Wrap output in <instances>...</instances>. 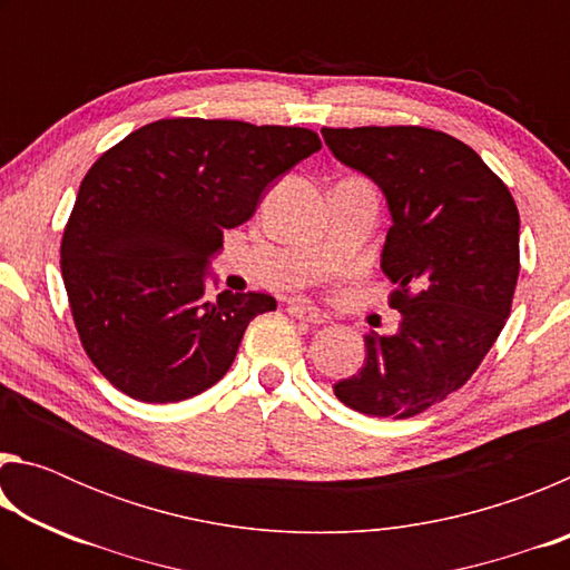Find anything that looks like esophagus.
I'll return each instance as SVG.
<instances>
[{"label":"esophagus","mask_w":570,"mask_h":570,"mask_svg":"<svg viewBox=\"0 0 570 570\" xmlns=\"http://www.w3.org/2000/svg\"><path fill=\"white\" fill-rule=\"evenodd\" d=\"M286 312L292 314V316H296V320H304V322H312V324H326V320H330V316H326L324 312H320V308L308 306L304 302H288L286 304Z\"/></svg>","instance_id":"obj_1"}]
</instances>
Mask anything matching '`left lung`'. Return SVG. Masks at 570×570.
<instances>
[{
  "mask_svg": "<svg viewBox=\"0 0 570 570\" xmlns=\"http://www.w3.org/2000/svg\"><path fill=\"white\" fill-rule=\"evenodd\" d=\"M322 135L387 200L382 272L402 314L394 334L366 336L364 366L334 394L372 417H412L460 390L505 326L520 272L515 200L452 135L414 125Z\"/></svg>",
  "mask_w": 570,
  "mask_h": 570,
  "instance_id": "1",
  "label": "left lung"
}]
</instances>
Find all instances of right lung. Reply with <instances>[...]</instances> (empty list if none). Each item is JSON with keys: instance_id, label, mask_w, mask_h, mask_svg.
<instances>
[{"instance_id": "obj_1", "label": "right lung", "mask_w": 570, "mask_h": 570, "mask_svg": "<svg viewBox=\"0 0 570 570\" xmlns=\"http://www.w3.org/2000/svg\"><path fill=\"white\" fill-rule=\"evenodd\" d=\"M322 150L306 128L173 118L130 132L80 183L62 278L85 352L112 387L166 404L224 377L268 294H208L224 230Z\"/></svg>"}]
</instances>
